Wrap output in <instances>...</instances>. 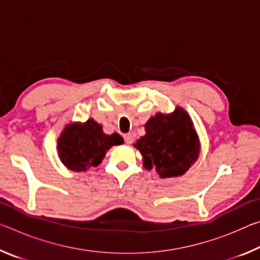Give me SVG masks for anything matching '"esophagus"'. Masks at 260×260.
Returning a JSON list of instances; mask_svg holds the SVG:
<instances>
[{
    "instance_id": "obj_1",
    "label": "esophagus",
    "mask_w": 260,
    "mask_h": 260,
    "mask_svg": "<svg viewBox=\"0 0 260 260\" xmlns=\"http://www.w3.org/2000/svg\"><path fill=\"white\" fill-rule=\"evenodd\" d=\"M124 140H125L126 144H132V143H133V141H134V138H133V135L128 133V134L124 135Z\"/></svg>"
}]
</instances>
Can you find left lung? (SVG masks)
I'll return each instance as SVG.
<instances>
[{"label":"left lung","mask_w":260,"mask_h":260,"mask_svg":"<svg viewBox=\"0 0 260 260\" xmlns=\"http://www.w3.org/2000/svg\"><path fill=\"white\" fill-rule=\"evenodd\" d=\"M146 135L134 147L143 156V166L160 178L180 177L200 156V140L192 120L182 108L157 113L144 125Z\"/></svg>","instance_id":"1"}]
</instances>
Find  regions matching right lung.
Returning <instances> with one entry per match:
<instances>
[{
    "label": "right lung",
    "mask_w": 260,
    "mask_h": 260,
    "mask_svg": "<svg viewBox=\"0 0 260 260\" xmlns=\"http://www.w3.org/2000/svg\"><path fill=\"white\" fill-rule=\"evenodd\" d=\"M61 162L74 172H85L103 160L110 148L124 143L118 133L104 134L102 125L94 119L65 126L57 141Z\"/></svg>",
    "instance_id": "1"
}]
</instances>
